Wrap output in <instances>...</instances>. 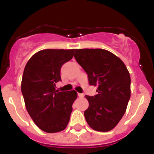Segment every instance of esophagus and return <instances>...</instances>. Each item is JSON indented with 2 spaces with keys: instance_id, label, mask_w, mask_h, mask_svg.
Masks as SVG:
<instances>
[{
  "instance_id": "esophagus-1",
  "label": "esophagus",
  "mask_w": 154,
  "mask_h": 154,
  "mask_svg": "<svg viewBox=\"0 0 154 154\" xmlns=\"http://www.w3.org/2000/svg\"><path fill=\"white\" fill-rule=\"evenodd\" d=\"M78 96L80 97H85V94H81V93H78Z\"/></svg>"
}]
</instances>
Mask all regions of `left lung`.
Wrapping results in <instances>:
<instances>
[{
    "label": "left lung",
    "mask_w": 154,
    "mask_h": 154,
    "mask_svg": "<svg viewBox=\"0 0 154 154\" xmlns=\"http://www.w3.org/2000/svg\"><path fill=\"white\" fill-rule=\"evenodd\" d=\"M74 57L88 73L90 85L97 87L96 95L85 96L89 102L85 112L87 122L96 131L112 130L125 114L130 98L131 79L126 66L105 49H75Z\"/></svg>",
    "instance_id": "left-lung-1"
}]
</instances>
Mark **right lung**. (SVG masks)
<instances>
[{"label":"right lung","mask_w":154,"mask_h":154,"mask_svg":"<svg viewBox=\"0 0 154 154\" xmlns=\"http://www.w3.org/2000/svg\"><path fill=\"white\" fill-rule=\"evenodd\" d=\"M74 49H42L29 59L24 69L21 93L26 109L35 124L45 133L66 129L69 121L75 91H60L63 64L70 60Z\"/></svg>","instance_id":"right-lung-1"}]
</instances>
